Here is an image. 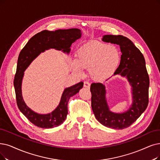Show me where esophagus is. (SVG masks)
Segmentation results:
<instances>
[{
  "mask_svg": "<svg viewBox=\"0 0 160 160\" xmlns=\"http://www.w3.org/2000/svg\"><path fill=\"white\" fill-rule=\"evenodd\" d=\"M90 86H91L90 82H87V81H85V82H84V87L87 88H90Z\"/></svg>",
  "mask_w": 160,
  "mask_h": 160,
  "instance_id": "34e87169",
  "label": "esophagus"
}]
</instances>
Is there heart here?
Wrapping results in <instances>:
<instances>
[{
  "label": "heart",
  "instance_id": "b5f03b06",
  "mask_svg": "<svg viewBox=\"0 0 160 160\" xmlns=\"http://www.w3.org/2000/svg\"><path fill=\"white\" fill-rule=\"evenodd\" d=\"M120 60L121 54L116 46L92 41L77 51L72 69L76 74L81 75L83 69L89 68V73L94 79L104 80L116 72Z\"/></svg>",
  "mask_w": 160,
  "mask_h": 160
}]
</instances>
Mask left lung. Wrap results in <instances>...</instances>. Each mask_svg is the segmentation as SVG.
<instances>
[{"label": "left lung", "instance_id": "left-lung-1", "mask_svg": "<svg viewBox=\"0 0 160 160\" xmlns=\"http://www.w3.org/2000/svg\"><path fill=\"white\" fill-rule=\"evenodd\" d=\"M102 40L119 45L122 55L113 75H119L128 81L132 102L127 111L113 112L108 104L105 85L101 82H93L90 88L92 109L96 119L102 125L112 129H123L135 122L148 106L149 76L144 56L128 38L121 35H105Z\"/></svg>", "mask_w": 160, "mask_h": 160}]
</instances>
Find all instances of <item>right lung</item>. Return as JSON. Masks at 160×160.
Masks as SVG:
<instances>
[{
    "label": "right lung",
    "instance_id": "1",
    "mask_svg": "<svg viewBox=\"0 0 160 160\" xmlns=\"http://www.w3.org/2000/svg\"><path fill=\"white\" fill-rule=\"evenodd\" d=\"M81 35V31L78 28L58 29L54 31L44 30L32 37L19 54L14 81L17 104L20 112L35 125L43 129H49L63 123L68 113V101L70 97L79 92L83 87V82L66 88L56 109L50 113L41 114L32 110L23 99L22 84L24 72L31 62L45 50L54 48L69 54L72 44L80 39Z\"/></svg>",
    "mask_w": 160,
    "mask_h": 160
}]
</instances>
